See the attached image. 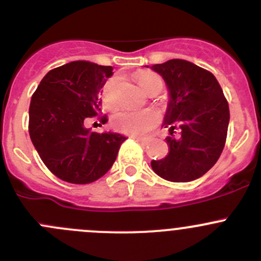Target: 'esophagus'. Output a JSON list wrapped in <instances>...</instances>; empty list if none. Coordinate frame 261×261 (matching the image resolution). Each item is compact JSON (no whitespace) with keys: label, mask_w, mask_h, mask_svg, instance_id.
<instances>
[{"label":"esophagus","mask_w":261,"mask_h":261,"mask_svg":"<svg viewBox=\"0 0 261 261\" xmlns=\"http://www.w3.org/2000/svg\"><path fill=\"white\" fill-rule=\"evenodd\" d=\"M136 141H138L139 144H141V145H147V144L150 143L149 139H141V138H136Z\"/></svg>","instance_id":"34e87169"}]
</instances>
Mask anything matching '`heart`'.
<instances>
[{
  "instance_id": "heart-1",
  "label": "heart",
  "mask_w": 261,
  "mask_h": 261,
  "mask_svg": "<svg viewBox=\"0 0 261 261\" xmlns=\"http://www.w3.org/2000/svg\"><path fill=\"white\" fill-rule=\"evenodd\" d=\"M135 81L141 91L147 96H155L163 89V81L160 75L151 70H141L136 73ZM116 78H111L106 82L102 88V103L106 109H112L116 103L115 96ZM158 123V115L152 110H141V111H131V110H121L116 112L112 117V126L117 131L133 136H143L151 131Z\"/></svg>"
}]
</instances>
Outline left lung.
Here are the masks:
<instances>
[{"label":"left lung","mask_w":261,"mask_h":261,"mask_svg":"<svg viewBox=\"0 0 261 261\" xmlns=\"http://www.w3.org/2000/svg\"><path fill=\"white\" fill-rule=\"evenodd\" d=\"M147 67V65H146ZM169 89L170 101L164 117L169 127V152L152 160L159 177L184 183L206 174L222 152L227 136L230 110L222 88L208 70L183 59L155 64ZM180 134L174 135V130Z\"/></svg>","instance_id":"1"}]
</instances>
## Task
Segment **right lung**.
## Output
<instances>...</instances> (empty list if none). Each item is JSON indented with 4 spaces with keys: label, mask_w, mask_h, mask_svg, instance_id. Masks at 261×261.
<instances>
[{
    "label": "right lung",
    "mask_w": 261,
    "mask_h": 261,
    "mask_svg": "<svg viewBox=\"0 0 261 261\" xmlns=\"http://www.w3.org/2000/svg\"><path fill=\"white\" fill-rule=\"evenodd\" d=\"M112 67L77 60L46 73L31 97L30 139L46 168L59 179L88 184L103 177L115 163L125 136L92 133L88 117L101 114L98 94ZM102 123L107 117L99 116Z\"/></svg>",
    "instance_id": "obj_1"
}]
</instances>
